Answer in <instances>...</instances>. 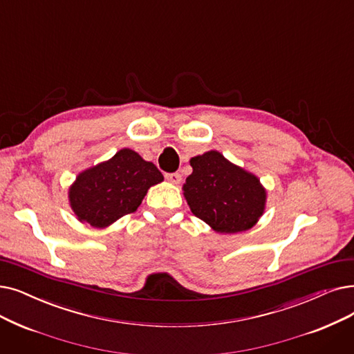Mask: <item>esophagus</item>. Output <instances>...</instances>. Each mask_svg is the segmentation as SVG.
Returning <instances> with one entry per match:
<instances>
[{
    "instance_id": "obj_1",
    "label": "esophagus",
    "mask_w": 354,
    "mask_h": 354,
    "mask_svg": "<svg viewBox=\"0 0 354 354\" xmlns=\"http://www.w3.org/2000/svg\"><path fill=\"white\" fill-rule=\"evenodd\" d=\"M165 178H166L169 182H172V183H179V182H180V179H182L180 174H178V172H174V174H166V175H165Z\"/></svg>"
}]
</instances>
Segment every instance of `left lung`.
Here are the masks:
<instances>
[{
  "label": "left lung",
  "instance_id": "obj_1",
  "mask_svg": "<svg viewBox=\"0 0 354 354\" xmlns=\"http://www.w3.org/2000/svg\"><path fill=\"white\" fill-rule=\"evenodd\" d=\"M192 174L183 183V195L195 217L223 234L252 228L262 217L266 189L259 178L209 150L189 160Z\"/></svg>",
  "mask_w": 354,
  "mask_h": 354
}]
</instances>
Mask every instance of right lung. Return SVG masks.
<instances>
[{"label":"right lung","mask_w":354,"mask_h":354,"mask_svg":"<svg viewBox=\"0 0 354 354\" xmlns=\"http://www.w3.org/2000/svg\"><path fill=\"white\" fill-rule=\"evenodd\" d=\"M163 180L151 162L131 149L92 166L76 176L69 188V204L81 223L104 228L134 212L147 189Z\"/></svg>","instance_id":"1"}]
</instances>
